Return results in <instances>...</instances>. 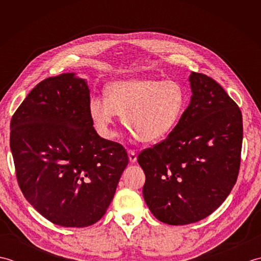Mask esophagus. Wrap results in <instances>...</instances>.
I'll list each match as a JSON object with an SVG mask.
<instances>
[{"label": "esophagus", "mask_w": 261, "mask_h": 261, "mask_svg": "<svg viewBox=\"0 0 261 261\" xmlns=\"http://www.w3.org/2000/svg\"><path fill=\"white\" fill-rule=\"evenodd\" d=\"M127 156H129L130 163H136L137 160V153L134 150H127Z\"/></svg>", "instance_id": "34e87169"}]
</instances>
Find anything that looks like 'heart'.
Here are the masks:
<instances>
[{"label": "heart", "mask_w": 261, "mask_h": 261, "mask_svg": "<svg viewBox=\"0 0 261 261\" xmlns=\"http://www.w3.org/2000/svg\"><path fill=\"white\" fill-rule=\"evenodd\" d=\"M107 98L94 96L88 104L98 135L112 139L116 115L137 140L152 143L174 130L184 112L186 92L178 82L137 76L111 83Z\"/></svg>", "instance_id": "1"}]
</instances>
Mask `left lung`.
Instances as JSON below:
<instances>
[{"label": "left lung", "mask_w": 261, "mask_h": 261, "mask_svg": "<svg viewBox=\"0 0 261 261\" xmlns=\"http://www.w3.org/2000/svg\"><path fill=\"white\" fill-rule=\"evenodd\" d=\"M191 103L168 137L138 156L143 198L170 225L197 222L228 197L240 169L242 114L211 77L190 75Z\"/></svg>", "instance_id": "obj_1"}]
</instances>
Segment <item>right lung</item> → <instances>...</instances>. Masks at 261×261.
I'll list each match as a JSON object with an SVG mask.
<instances>
[{
  "mask_svg": "<svg viewBox=\"0 0 261 261\" xmlns=\"http://www.w3.org/2000/svg\"><path fill=\"white\" fill-rule=\"evenodd\" d=\"M87 82L74 73L43 80L11 119L10 147L27 201L50 222L92 225L107 212L129 158L97 135Z\"/></svg>",
  "mask_w": 261,
  "mask_h": 261,
  "instance_id": "1",
  "label": "right lung"
}]
</instances>
